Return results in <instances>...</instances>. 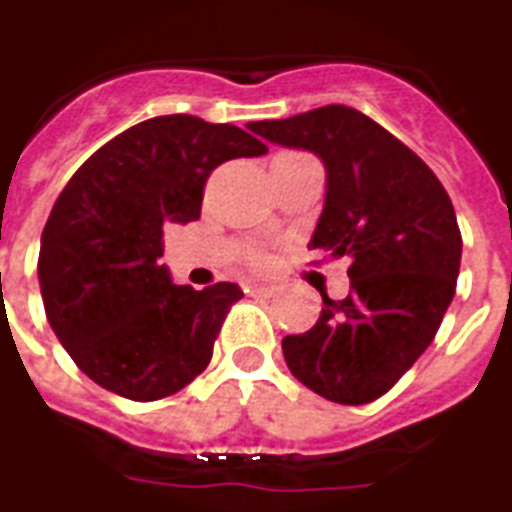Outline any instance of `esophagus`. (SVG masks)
Instances as JSON below:
<instances>
[{
	"label": "esophagus",
	"instance_id": "34e87169",
	"mask_svg": "<svg viewBox=\"0 0 512 512\" xmlns=\"http://www.w3.org/2000/svg\"><path fill=\"white\" fill-rule=\"evenodd\" d=\"M277 291H280L277 285H264V283H248V285H245V293H248V296H261V299H272Z\"/></svg>",
	"mask_w": 512,
	"mask_h": 512
}]
</instances>
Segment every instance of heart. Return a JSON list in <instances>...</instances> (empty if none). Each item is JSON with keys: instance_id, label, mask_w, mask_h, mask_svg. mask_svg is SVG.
<instances>
[{"instance_id": "1", "label": "heart", "mask_w": 512, "mask_h": 512, "mask_svg": "<svg viewBox=\"0 0 512 512\" xmlns=\"http://www.w3.org/2000/svg\"><path fill=\"white\" fill-rule=\"evenodd\" d=\"M251 267H256V269H264L269 264V253L267 251H253L251 253Z\"/></svg>"}]
</instances>
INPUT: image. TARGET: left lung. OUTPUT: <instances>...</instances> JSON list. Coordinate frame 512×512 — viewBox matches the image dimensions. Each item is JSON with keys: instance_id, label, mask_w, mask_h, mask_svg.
<instances>
[{"instance_id": "1", "label": "left lung", "mask_w": 512, "mask_h": 512, "mask_svg": "<svg viewBox=\"0 0 512 512\" xmlns=\"http://www.w3.org/2000/svg\"><path fill=\"white\" fill-rule=\"evenodd\" d=\"M272 144L315 152L326 205L312 251L350 256V296L283 339L304 387L344 406L382 398L430 347L457 291L462 235L449 194L406 144L350 106L251 122Z\"/></svg>"}]
</instances>
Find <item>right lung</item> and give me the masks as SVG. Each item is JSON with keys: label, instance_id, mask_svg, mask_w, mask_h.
Returning a JSON list of instances; mask_svg holds the SVG:
<instances>
[{"label": "right lung", "instance_id": "1", "mask_svg": "<svg viewBox=\"0 0 512 512\" xmlns=\"http://www.w3.org/2000/svg\"><path fill=\"white\" fill-rule=\"evenodd\" d=\"M267 144L192 114L138 122L104 144L58 194L39 248L50 326L79 371L122 398H168L200 376L243 291L173 285L162 229L200 219L221 162Z\"/></svg>", "mask_w": 512, "mask_h": 512}]
</instances>
